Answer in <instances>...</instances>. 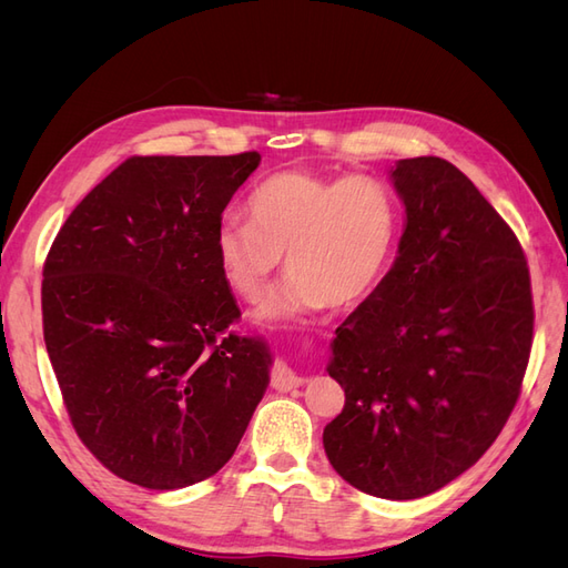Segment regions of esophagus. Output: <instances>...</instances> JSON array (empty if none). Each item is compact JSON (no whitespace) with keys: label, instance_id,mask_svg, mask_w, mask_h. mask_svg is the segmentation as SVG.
I'll list each match as a JSON object with an SVG mask.
<instances>
[{"label":"esophagus","instance_id":"obj_1","mask_svg":"<svg viewBox=\"0 0 568 568\" xmlns=\"http://www.w3.org/2000/svg\"><path fill=\"white\" fill-rule=\"evenodd\" d=\"M270 384H272V388H277V390H291V388L301 386L303 379L294 369L286 367L284 363H277L270 372Z\"/></svg>","mask_w":568,"mask_h":568}]
</instances>
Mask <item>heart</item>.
<instances>
[{
	"mask_svg": "<svg viewBox=\"0 0 568 568\" xmlns=\"http://www.w3.org/2000/svg\"><path fill=\"white\" fill-rule=\"evenodd\" d=\"M398 232L390 189L367 175L346 180L284 170L246 199V220H217L213 248L227 286L261 301L284 255L286 282L261 317L288 320L363 301L379 282Z\"/></svg>",
	"mask_w": 568,
	"mask_h": 568,
	"instance_id": "heart-1",
	"label": "heart"
}]
</instances>
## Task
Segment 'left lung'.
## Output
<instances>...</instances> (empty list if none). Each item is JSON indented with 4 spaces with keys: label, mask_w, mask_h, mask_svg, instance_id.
<instances>
[{
    "label": "left lung",
    "mask_w": 568,
    "mask_h": 568,
    "mask_svg": "<svg viewBox=\"0 0 568 568\" xmlns=\"http://www.w3.org/2000/svg\"><path fill=\"white\" fill-rule=\"evenodd\" d=\"M398 257L332 343L346 390L322 443L336 474L384 500H415L467 471L500 436L532 346L517 234L453 163L403 159Z\"/></svg>",
    "instance_id": "8db88e82"
}]
</instances>
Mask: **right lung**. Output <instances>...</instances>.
I'll return each instance as SVG.
<instances>
[{"label": "right lung", "mask_w": 568, "mask_h": 568, "mask_svg": "<svg viewBox=\"0 0 568 568\" xmlns=\"http://www.w3.org/2000/svg\"><path fill=\"white\" fill-rule=\"evenodd\" d=\"M261 163L132 156L68 215L44 261L42 326L68 417L109 471L194 486L234 455L270 384L267 343L217 265L222 211Z\"/></svg>", "instance_id": "1"}]
</instances>
